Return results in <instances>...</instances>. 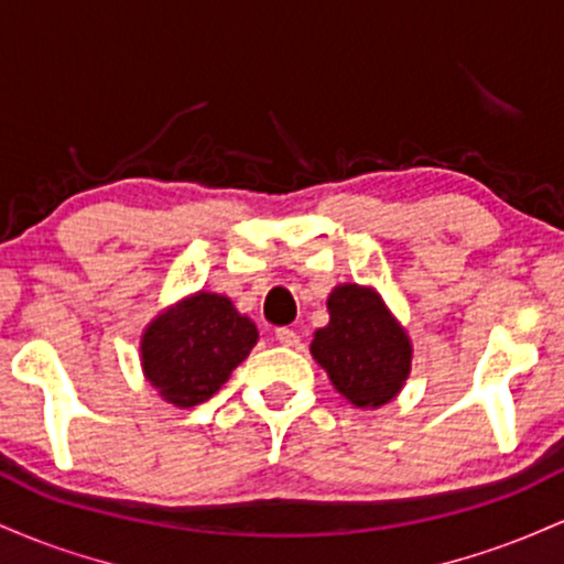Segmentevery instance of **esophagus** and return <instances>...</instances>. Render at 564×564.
<instances>
[{
  "label": "esophagus",
  "mask_w": 564,
  "mask_h": 564,
  "mask_svg": "<svg viewBox=\"0 0 564 564\" xmlns=\"http://www.w3.org/2000/svg\"><path fill=\"white\" fill-rule=\"evenodd\" d=\"M275 339H278V345H283V347H300V334L294 332V328H275Z\"/></svg>",
  "instance_id": "1"
}]
</instances>
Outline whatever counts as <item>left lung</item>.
Here are the masks:
<instances>
[{"mask_svg":"<svg viewBox=\"0 0 564 564\" xmlns=\"http://www.w3.org/2000/svg\"><path fill=\"white\" fill-rule=\"evenodd\" d=\"M328 323L313 334L310 355L334 390L364 411L392 403L411 377L413 345L373 286L339 283L326 300Z\"/></svg>","mask_w":564,"mask_h":564,"instance_id":"8db88e82","label":"left lung"}]
</instances>
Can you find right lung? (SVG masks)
Returning a JSON list of instances; mask_svg holds the SVG:
<instances>
[{"label": "right lung", "instance_id": "obj_1", "mask_svg": "<svg viewBox=\"0 0 564 564\" xmlns=\"http://www.w3.org/2000/svg\"><path fill=\"white\" fill-rule=\"evenodd\" d=\"M260 339L230 296L196 291L177 300L140 336V368L159 398L174 408L209 400Z\"/></svg>", "mask_w": 564, "mask_h": 564}]
</instances>
